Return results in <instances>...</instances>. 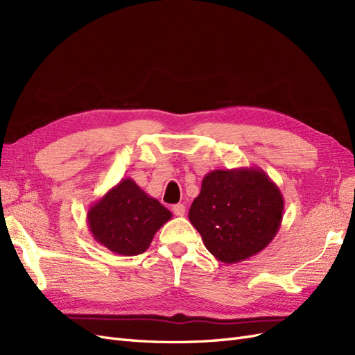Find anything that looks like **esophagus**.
<instances>
[{
    "instance_id": "1",
    "label": "esophagus",
    "mask_w": 355,
    "mask_h": 355,
    "mask_svg": "<svg viewBox=\"0 0 355 355\" xmlns=\"http://www.w3.org/2000/svg\"><path fill=\"white\" fill-rule=\"evenodd\" d=\"M171 210H173V213L176 214V216H184V214H185V206H184V204H175V206L173 207H171Z\"/></svg>"
}]
</instances>
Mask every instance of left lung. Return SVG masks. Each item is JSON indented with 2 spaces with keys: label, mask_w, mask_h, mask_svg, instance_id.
Listing matches in <instances>:
<instances>
[{
  "label": "left lung",
  "mask_w": 355,
  "mask_h": 355,
  "mask_svg": "<svg viewBox=\"0 0 355 355\" xmlns=\"http://www.w3.org/2000/svg\"><path fill=\"white\" fill-rule=\"evenodd\" d=\"M284 198L259 167L213 170L202 179L188 218L206 249L223 263L262 252L282 227Z\"/></svg>",
  "instance_id": "obj_1"
}]
</instances>
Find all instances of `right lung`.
Wrapping results in <instances>:
<instances>
[{"label":"right lung","instance_id":"add662e5","mask_svg":"<svg viewBox=\"0 0 355 355\" xmlns=\"http://www.w3.org/2000/svg\"><path fill=\"white\" fill-rule=\"evenodd\" d=\"M170 219L171 211L130 178L111 188L87 213L93 239L121 256L144 253L155 232Z\"/></svg>","mask_w":355,"mask_h":355}]
</instances>
